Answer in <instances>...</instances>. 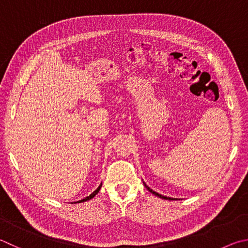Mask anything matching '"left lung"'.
Returning a JSON list of instances; mask_svg holds the SVG:
<instances>
[{
	"label": "left lung",
	"mask_w": 248,
	"mask_h": 248,
	"mask_svg": "<svg viewBox=\"0 0 248 248\" xmlns=\"http://www.w3.org/2000/svg\"><path fill=\"white\" fill-rule=\"evenodd\" d=\"M144 183V182H143ZM144 186H146V188H147V190L148 191H150L151 193H152V194H154V195H156V196H158V197H160V199H163V200H169V201H171V200H174V199H171V197H167V196H164V195H160V194H158V193H157V192H155V191H153L152 190V188H150V187H148L147 186H146V184L145 183H144Z\"/></svg>",
	"instance_id": "obj_1"
}]
</instances>
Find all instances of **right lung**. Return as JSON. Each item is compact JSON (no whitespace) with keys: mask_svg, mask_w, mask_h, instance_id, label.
Segmentation results:
<instances>
[{"mask_svg":"<svg viewBox=\"0 0 248 248\" xmlns=\"http://www.w3.org/2000/svg\"><path fill=\"white\" fill-rule=\"evenodd\" d=\"M101 187H102V183L100 184V186H98L95 191H94L92 194H90L89 196H87V197H84L83 200H81V201H78V202H87V201H90L91 199H93L94 196H95L98 192H100V190H101Z\"/></svg>","mask_w":248,"mask_h":248,"instance_id":"right-lung-1","label":"right lung"}]
</instances>
